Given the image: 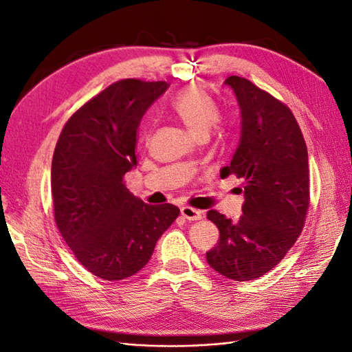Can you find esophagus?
Instances as JSON below:
<instances>
[{
    "mask_svg": "<svg viewBox=\"0 0 352 352\" xmlns=\"http://www.w3.org/2000/svg\"><path fill=\"white\" fill-rule=\"evenodd\" d=\"M181 214L184 218H186V220L190 221H197L201 218V210L196 209V208H191V206H182L181 208Z\"/></svg>",
    "mask_w": 352,
    "mask_h": 352,
    "instance_id": "34e87169",
    "label": "esophagus"
}]
</instances>
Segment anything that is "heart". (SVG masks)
<instances>
[{"instance_id": "heart-1", "label": "heart", "mask_w": 352, "mask_h": 352, "mask_svg": "<svg viewBox=\"0 0 352 352\" xmlns=\"http://www.w3.org/2000/svg\"><path fill=\"white\" fill-rule=\"evenodd\" d=\"M171 110L197 138L206 137L218 120V107L199 85H188L171 100Z\"/></svg>"}]
</instances>
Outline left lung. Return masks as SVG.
<instances>
[{
    "label": "left lung",
    "instance_id": "1",
    "mask_svg": "<svg viewBox=\"0 0 352 352\" xmlns=\"http://www.w3.org/2000/svg\"><path fill=\"white\" fill-rule=\"evenodd\" d=\"M241 110V138L221 177L244 181L242 215L235 223L218 210L208 218L220 230L206 261L221 276L245 282L283 259L306 224L310 205L307 146L289 107L242 76L224 81Z\"/></svg>",
    "mask_w": 352,
    "mask_h": 352
}]
</instances>
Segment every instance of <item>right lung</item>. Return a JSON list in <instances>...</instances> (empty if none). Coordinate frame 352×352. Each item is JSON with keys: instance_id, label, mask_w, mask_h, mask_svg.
<instances>
[{"instance_id": "add662e5", "label": "right lung", "mask_w": 352, "mask_h": 352, "mask_svg": "<svg viewBox=\"0 0 352 352\" xmlns=\"http://www.w3.org/2000/svg\"><path fill=\"white\" fill-rule=\"evenodd\" d=\"M166 81H116L69 117L52 156L54 218L82 267L104 280L134 276L179 215L147 205L124 185L137 166V131Z\"/></svg>"}]
</instances>
